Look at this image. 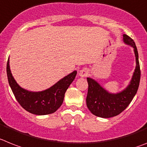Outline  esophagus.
Instances as JSON below:
<instances>
[{"mask_svg": "<svg viewBox=\"0 0 147 147\" xmlns=\"http://www.w3.org/2000/svg\"><path fill=\"white\" fill-rule=\"evenodd\" d=\"M88 73L89 72L87 69L83 68L80 71V74H80V76H81V77H86V76H87L88 75Z\"/></svg>", "mask_w": 147, "mask_h": 147, "instance_id": "1", "label": "esophagus"}]
</instances>
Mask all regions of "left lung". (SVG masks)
<instances>
[{"mask_svg": "<svg viewBox=\"0 0 147 147\" xmlns=\"http://www.w3.org/2000/svg\"><path fill=\"white\" fill-rule=\"evenodd\" d=\"M123 41L134 48L136 59V67L129 85L120 93L111 94L103 88L94 80L88 77V83L86 104L90 111L95 116L109 118L117 116L126 109L136 94L140 80V70L138 53L135 41L127 35L124 34Z\"/></svg>", "mask_w": 147, "mask_h": 147, "instance_id": "left-lung-1", "label": "left lung"}]
</instances>
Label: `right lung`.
<instances>
[{
  "label": "right lung",
  "instance_id": "obj_1",
  "mask_svg": "<svg viewBox=\"0 0 147 147\" xmlns=\"http://www.w3.org/2000/svg\"><path fill=\"white\" fill-rule=\"evenodd\" d=\"M7 74L9 84L18 103L28 112L45 115L54 113L61 106L65 92L76 77V71L65 76L50 88L38 92L29 91L18 86L11 73L9 59Z\"/></svg>",
  "mask_w": 147,
  "mask_h": 147
}]
</instances>
